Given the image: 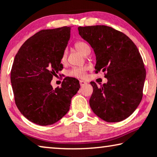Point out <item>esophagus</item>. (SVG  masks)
<instances>
[{
  "instance_id": "obj_1",
  "label": "esophagus",
  "mask_w": 157,
  "mask_h": 157,
  "mask_svg": "<svg viewBox=\"0 0 157 157\" xmlns=\"http://www.w3.org/2000/svg\"><path fill=\"white\" fill-rule=\"evenodd\" d=\"M79 82H80V85H81V86H85V85H86V84H87V83H86V81H82V80L79 81Z\"/></svg>"
}]
</instances>
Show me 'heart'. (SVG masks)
Masks as SVG:
<instances>
[{"label": "heart", "instance_id": "1", "mask_svg": "<svg viewBox=\"0 0 157 157\" xmlns=\"http://www.w3.org/2000/svg\"><path fill=\"white\" fill-rule=\"evenodd\" d=\"M75 47L77 49V51L80 52L81 54L85 56L88 52H90V47L88 44H86L84 42H78L75 44ZM67 58V51L65 50L63 52L62 56V62H65ZM87 68L86 67H74L70 71L68 72V74L70 76H73L75 78H83L86 77V71Z\"/></svg>", "mask_w": 157, "mask_h": 157}]
</instances>
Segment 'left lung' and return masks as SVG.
I'll use <instances>...</instances> for the list:
<instances>
[{
    "label": "left lung",
    "mask_w": 157,
    "mask_h": 157,
    "mask_svg": "<svg viewBox=\"0 0 157 157\" xmlns=\"http://www.w3.org/2000/svg\"><path fill=\"white\" fill-rule=\"evenodd\" d=\"M78 34L89 43L95 55V72H106L107 83L94 92L89 103L93 112L108 122H120L132 114L142 98L146 71L142 56L124 33L105 25L78 27Z\"/></svg>",
    "instance_id": "1"
}]
</instances>
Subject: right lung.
I'll list each match as a JSON object with an SVG mask.
<instances>
[{
  "mask_svg": "<svg viewBox=\"0 0 157 157\" xmlns=\"http://www.w3.org/2000/svg\"><path fill=\"white\" fill-rule=\"evenodd\" d=\"M71 27L43 29L26 40L13 61L10 81L15 104L32 122L47 126L69 110L71 98L80 88L78 80L66 77L60 88L51 85L62 71V56L70 39Z\"/></svg>",
  "mask_w": 157,
  "mask_h": 157,
  "instance_id": "add662e5",
  "label": "right lung"
}]
</instances>
